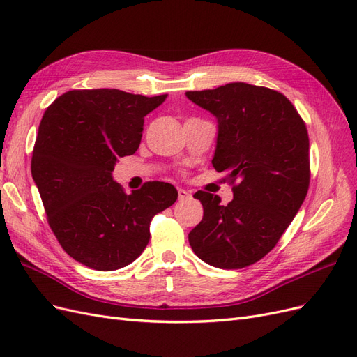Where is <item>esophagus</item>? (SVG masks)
Here are the masks:
<instances>
[{
	"label": "esophagus",
	"mask_w": 357,
	"mask_h": 357,
	"mask_svg": "<svg viewBox=\"0 0 357 357\" xmlns=\"http://www.w3.org/2000/svg\"><path fill=\"white\" fill-rule=\"evenodd\" d=\"M192 197V193L186 189H178V199H189Z\"/></svg>",
	"instance_id": "esophagus-1"
}]
</instances>
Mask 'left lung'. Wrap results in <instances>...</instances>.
<instances>
[{
	"mask_svg": "<svg viewBox=\"0 0 357 357\" xmlns=\"http://www.w3.org/2000/svg\"><path fill=\"white\" fill-rule=\"evenodd\" d=\"M186 96L215 116V171L226 172L234 199L198 190L202 220L189 234L205 264L240 269L273 250L304 202L310 186L305 122L283 93L264 86L228 83Z\"/></svg>",
	"mask_w": 357,
	"mask_h": 357,
	"instance_id": "8db88e82",
	"label": "left lung"
}]
</instances>
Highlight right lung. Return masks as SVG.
Returning a JSON list of instances; mask_svg holds the SVG:
<instances>
[{"label":"right lung","mask_w":357,"mask_h":357,"mask_svg":"<svg viewBox=\"0 0 357 357\" xmlns=\"http://www.w3.org/2000/svg\"><path fill=\"white\" fill-rule=\"evenodd\" d=\"M119 89H74L41 119L31 172L50 229L75 261L98 271L134 262L150 240L155 214L176 202V188L147 181L131 195L112 177L135 153L144 116L165 101Z\"/></svg>","instance_id":"add662e5"}]
</instances>
